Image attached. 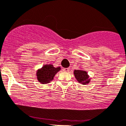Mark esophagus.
Masks as SVG:
<instances>
[{
    "mask_svg": "<svg viewBox=\"0 0 126 126\" xmlns=\"http://www.w3.org/2000/svg\"><path fill=\"white\" fill-rule=\"evenodd\" d=\"M69 69H70L69 68H64V69H63V71H64V72H68L69 71Z\"/></svg>",
    "mask_w": 126,
    "mask_h": 126,
    "instance_id": "obj_1",
    "label": "esophagus"
}]
</instances>
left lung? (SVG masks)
<instances>
[{"instance_id":"left-lung-1","label":"left lung","mask_w":126,"mask_h":126,"mask_svg":"<svg viewBox=\"0 0 126 126\" xmlns=\"http://www.w3.org/2000/svg\"><path fill=\"white\" fill-rule=\"evenodd\" d=\"M74 74L77 81L81 84L86 85L91 81V78H90L86 71L83 69H75L74 71Z\"/></svg>"}]
</instances>
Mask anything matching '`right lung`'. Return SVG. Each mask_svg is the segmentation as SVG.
<instances>
[{"mask_svg": "<svg viewBox=\"0 0 126 126\" xmlns=\"http://www.w3.org/2000/svg\"><path fill=\"white\" fill-rule=\"evenodd\" d=\"M60 70V67H55L52 64H44L37 71V79L42 84H47L54 80L55 74Z\"/></svg>", "mask_w": 126, "mask_h": 126, "instance_id": "right-lung-1", "label": "right lung"}]
</instances>
